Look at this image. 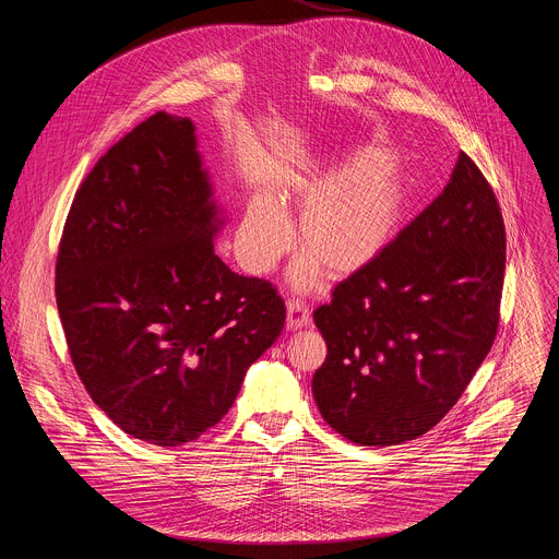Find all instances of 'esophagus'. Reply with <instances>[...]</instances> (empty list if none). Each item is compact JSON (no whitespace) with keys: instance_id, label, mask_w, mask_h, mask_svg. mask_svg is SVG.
I'll list each match as a JSON object with an SVG mask.
<instances>
[{"instance_id":"esophagus-1","label":"esophagus","mask_w":559,"mask_h":559,"mask_svg":"<svg viewBox=\"0 0 559 559\" xmlns=\"http://www.w3.org/2000/svg\"><path fill=\"white\" fill-rule=\"evenodd\" d=\"M311 323V311L298 298L287 300V330H300Z\"/></svg>"}]
</instances>
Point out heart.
I'll return each instance as SVG.
<instances>
[{"label":"heart","mask_w":559,"mask_h":559,"mask_svg":"<svg viewBox=\"0 0 559 559\" xmlns=\"http://www.w3.org/2000/svg\"><path fill=\"white\" fill-rule=\"evenodd\" d=\"M296 243L305 257L292 270L296 287H309L321 267L332 278H347L369 267L395 241L409 210V186L380 147H360L323 181H298L272 199H257L236 231V254L252 274H267Z\"/></svg>","instance_id":"obj_1"}]
</instances>
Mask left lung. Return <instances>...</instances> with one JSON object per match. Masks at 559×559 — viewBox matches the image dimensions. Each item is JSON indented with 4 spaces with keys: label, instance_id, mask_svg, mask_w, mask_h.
<instances>
[{
    "label": "left lung",
    "instance_id": "1",
    "mask_svg": "<svg viewBox=\"0 0 559 559\" xmlns=\"http://www.w3.org/2000/svg\"><path fill=\"white\" fill-rule=\"evenodd\" d=\"M504 263L493 188L460 152L442 194L313 311L328 358L311 391L328 425L362 447L433 429L496 341Z\"/></svg>",
    "mask_w": 559,
    "mask_h": 559
}]
</instances>
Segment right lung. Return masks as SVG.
<instances>
[{"instance_id":"obj_1","label":"right lung","mask_w":559,"mask_h":559,"mask_svg":"<svg viewBox=\"0 0 559 559\" xmlns=\"http://www.w3.org/2000/svg\"><path fill=\"white\" fill-rule=\"evenodd\" d=\"M188 117L156 112L79 186L55 296L72 365L128 436L179 447L234 405L285 302L214 254L221 227Z\"/></svg>"}]
</instances>
